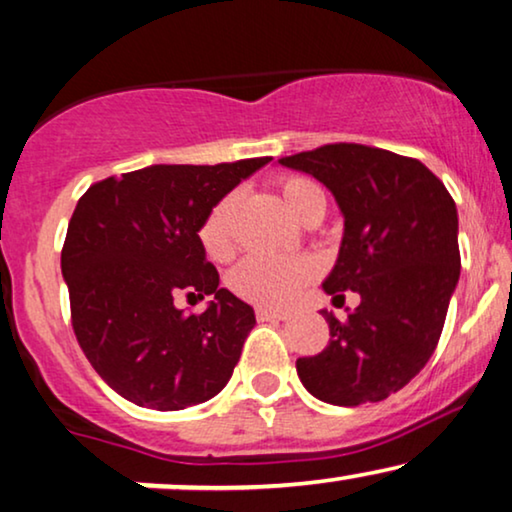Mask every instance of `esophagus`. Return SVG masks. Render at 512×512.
<instances>
[{
    "instance_id": "esophagus-1",
    "label": "esophagus",
    "mask_w": 512,
    "mask_h": 512,
    "mask_svg": "<svg viewBox=\"0 0 512 512\" xmlns=\"http://www.w3.org/2000/svg\"><path fill=\"white\" fill-rule=\"evenodd\" d=\"M256 320L258 322H280V320H287V313H282V310H270V308H256Z\"/></svg>"
}]
</instances>
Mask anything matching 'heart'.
<instances>
[{
	"instance_id": "heart-1",
	"label": "heart",
	"mask_w": 512,
	"mask_h": 512,
	"mask_svg": "<svg viewBox=\"0 0 512 512\" xmlns=\"http://www.w3.org/2000/svg\"><path fill=\"white\" fill-rule=\"evenodd\" d=\"M277 190L291 214L308 223L324 216L327 197L320 185L305 176H284L277 181ZM237 209V195H225L207 211L197 228V242L209 261H225L235 251L232 237V218ZM315 277V263L308 258H268L249 256L230 272V289L244 301L265 305V308H284L298 296L305 284Z\"/></svg>"
}]
</instances>
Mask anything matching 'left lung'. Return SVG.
Listing matches in <instances>:
<instances>
[{
    "instance_id": "left-lung-1",
    "label": "left lung",
    "mask_w": 512,
    "mask_h": 512,
    "mask_svg": "<svg viewBox=\"0 0 512 512\" xmlns=\"http://www.w3.org/2000/svg\"><path fill=\"white\" fill-rule=\"evenodd\" d=\"M280 164L334 192L345 232L324 291L336 305L343 291L362 298L343 322L322 310L329 343L298 357V378L338 407L386 400L426 367L440 341L461 275L454 199L426 164L371 145L331 143Z\"/></svg>"
}]
</instances>
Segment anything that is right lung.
I'll return each mask as SVG.
<instances>
[{"mask_svg":"<svg viewBox=\"0 0 512 512\" xmlns=\"http://www.w3.org/2000/svg\"><path fill=\"white\" fill-rule=\"evenodd\" d=\"M270 157L216 167L155 164L79 197L61 251L79 348L124 400L176 411L221 393L254 329V308L218 287L197 228ZM214 295L185 316L175 298Z\"/></svg>","mask_w":512,"mask_h":512,"instance_id":"add662e5","label":"right lung"}]
</instances>
